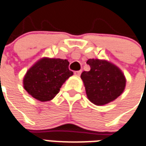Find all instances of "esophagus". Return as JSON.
<instances>
[{
  "label": "esophagus",
  "mask_w": 146,
  "mask_h": 146,
  "mask_svg": "<svg viewBox=\"0 0 146 146\" xmlns=\"http://www.w3.org/2000/svg\"><path fill=\"white\" fill-rule=\"evenodd\" d=\"M82 73V71H77V72H74V74L77 75V76H79Z\"/></svg>",
  "instance_id": "esophagus-1"
}]
</instances>
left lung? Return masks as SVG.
I'll use <instances>...</instances> for the list:
<instances>
[{
  "instance_id": "left-lung-1",
  "label": "left lung",
  "mask_w": 146,
  "mask_h": 146,
  "mask_svg": "<svg viewBox=\"0 0 146 146\" xmlns=\"http://www.w3.org/2000/svg\"><path fill=\"white\" fill-rule=\"evenodd\" d=\"M89 72L81 74L88 99L96 105H104L114 100L125 88L126 80L117 67L107 60L89 59Z\"/></svg>"
}]
</instances>
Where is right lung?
Instances as JSON below:
<instances>
[{
	"label": "right lung",
	"mask_w": 146,
	"mask_h": 146,
	"mask_svg": "<svg viewBox=\"0 0 146 146\" xmlns=\"http://www.w3.org/2000/svg\"><path fill=\"white\" fill-rule=\"evenodd\" d=\"M68 66L67 60L42 58L27 72L23 80L24 88L38 100H50L59 92L63 83L73 74Z\"/></svg>",
	"instance_id": "obj_1"
}]
</instances>
